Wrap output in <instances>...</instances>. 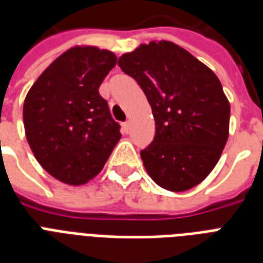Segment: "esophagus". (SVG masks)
Segmentation results:
<instances>
[{
  "label": "esophagus",
  "instance_id": "obj_1",
  "mask_svg": "<svg viewBox=\"0 0 263 263\" xmlns=\"http://www.w3.org/2000/svg\"><path fill=\"white\" fill-rule=\"evenodd\" d=\"M128 131H129V121H125V123H123V132L128 134Z\"/></svg>",
  "mask_w": 263,
  "mask_h": 263
}]
</instances>
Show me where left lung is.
Segmentation results:
<instances>
[{
	"mask_svg": "<svg viewBox=\"0 0 263 263\" xmlns=\"http://www.w3.org/2000/svg\"><path fill=\"white\" fill-rule=\"evenodd\" d=\"M152 106L156 136L140 157L168 191H187L216 166L229 135L231 106L214 72L168 41L140 45L119 59Z\"/></svg>",
	"mask_w": 263,
	"mask_h": 263,
	"instance_id": "8db88e82",
	"label": "left lung"
}]
</instances>
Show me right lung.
Listing matches in <instances>:
<instances>
[{
    "label": "right lung",
    "mask_w": 263,
    "mask_h": 263,
    "mask_svg": "<svg viewBox=\"0 0 263 263\" xmlns=\"http://www.w3.org/2000/svg\"><path fill=\"white\" fill-rule=\"evenodd\" d=\"M117 63L111 51L75 46L32 84L23 106L27 142L47 173L82 185L102 171L121 138L99 86Z\"/></svg>",
    "instance_id": "obj_1"
}]
</instances>
